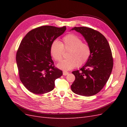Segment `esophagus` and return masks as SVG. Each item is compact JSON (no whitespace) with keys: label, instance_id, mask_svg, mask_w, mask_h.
<instances>
[{"label":"esophagus","instance_id":"esophagus-1","mask_svg":"<svg viewBox=\"0 0 127 127\" xmlns=\"http://www.w3.org/2000/svg\"><path fill=\"white\" fill-rule=\"evenodd\" d=\"M68 74H69V72H67V71H63V75H64V76H66V75H67Z\"/></svg>","mask_w":127,"mask_h":127}]
</instances>
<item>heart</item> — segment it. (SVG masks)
Wrapping results in <instances>:
<instances>
[{
    "label": "heart",
    "instance_id": "heart-1",
    "mask_svg": "<svg viewBox=\"0 0 127 127\" xmlns=\"http://www.w3.org/2000/svg\"><path fill=\"white\" fill-rule=\"evenodd\" d=\"M64 51H68L67 59L57 64L58 67L64 70H71L76 66H83L91 55L89 44L84 43L81 38L74 34H68L64 37L62 42L56 40L51 43L50 52L55 60L61 61Z\"/></svg>",
    "mask_w": 127,
    "mask_h": 127
}]
</instances>
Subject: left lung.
Returning <instances> with one entry per match:
<instances>
[{
  "mask_svg": "<svg viewBox=\"0 0 127 127\" xmlns=\"http://www.w3.org/2000/svg\"><path fill=\"white\" fill-rule=\"evenodd\" d=\"M91 49L89 60L79 70L72 71L75 80L71 86L74 93L91 96L100 91L108 80L113 66L110 45L102 34L87 27H75Z\"/></svg>",
  "mask_w": 127,
  "mask_h": 127,
  "instance_id": "left-lung-1",
  "label": "left lung"
}]
</instances>
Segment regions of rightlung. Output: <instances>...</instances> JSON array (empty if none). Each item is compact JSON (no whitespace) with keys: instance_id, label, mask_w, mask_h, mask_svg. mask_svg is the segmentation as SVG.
Listing matches in <instances>:
<instances>
[{"instance_id":"1","label":"right lung","mask_w":127,"mask_h":127,"mask_svg":"<svg viewBox=\"0 0 127 127\" xmlns=\"http://www.w3.org/2000/svg\"><path fill=\"white\" fill-rule=\"evenodd\" d=\"M66 26H42L30 31L22 40L16 53V63L21 82L30 92L42 94L55 88V81L63 71L55 67L50 48L64 32Z\"/></svg>"}]
</instances>
